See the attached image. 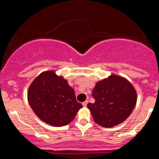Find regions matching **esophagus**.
<instances>
[{
  "mask_svg": "<svg viewBox=\"0 0 159 159\" xmlns=\"http://www.w3.org/2000/svg\"><path fill=\"white\" fill-rule=\"evenodd\" d=\"M87 104H88V100H86L85 102H84L82 103V105H83V106H84V107H87Z\"/></svg>",
  "mask_w": 159,
  "mask_h": 159,
  "instance_id": "34e87169",
  "label": "esophagus"
}]
</instances>
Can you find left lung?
<instances>
[{"label":"left lung","instance_id":"1","mask_svg":"<svg viewBox=\"0 0 159 159\" xmlns=\"http://www.w3.org/2000/svg\"><path fill=\"white\" fill-rule=\"evenodd\" d=\"M94 103H88L94 121L103 127H114L130 116L137 102L134 87L126 78L111 75L98 81L93 90Z\"/></svg>","mask_w":159,"mask_h":159}]
</instances>
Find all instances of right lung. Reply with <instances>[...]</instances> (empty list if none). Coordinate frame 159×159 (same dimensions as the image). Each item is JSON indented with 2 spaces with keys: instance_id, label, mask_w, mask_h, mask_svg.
I'll use <instances>...</instances> for the list:
<instances>
[{
  "instance_id": "obj_1",
  "label": "right lung",
  "mask_w": 159,
  "mask_h": 159,
  "mask_svg": "<svg viewBox=\"0 0 159 159\" xmlns=\"http://www.w3.org/2000/svg\"><path fill=\"white\" fill-rule=\"evenodd\" d=\"M32 110L42 121L55 127L67 125L74 120L82 105L68 81L54 70L42 72L33 81L27 92Z\"/></svg>"
}]
</instances>
